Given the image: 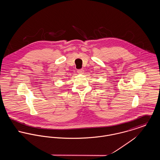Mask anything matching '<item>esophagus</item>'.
Wrapping results in <instances>:
<instances>
[{"mask_svg": "<svg viewBox=\"0 0 160 160\" xmlns=\"http://www.w3.org/2000/svg\"><path fill=\"white\" fill-rule=\"evenodd\" d=\"M77 72L79 74H82L84 72V69H79L77 70Z\"/></svg>", "mask_w": 160, "mask_h": 160, "instance_id": "obj_1", "label": "esophagus"}]
</instances>
